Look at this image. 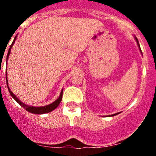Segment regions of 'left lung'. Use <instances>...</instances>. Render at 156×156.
Returning <instances> with one entry per match:
<instances>
[{
  "instance_id": "1",
  "label": "left lung",
  "mask_w": 156,
  "mask_h": 156,
  "mask_svg": "<svg viewBox=\"0 0 156 156\" xmlns=\"http://www.w3.org/2000/svg\"><path fill=\"white\" fill-rule=\"evenodd\" d=\"M135 40H136V41H137V45H138L139 48H140V52H141V50H140V45H139L138 40L137 39V37H135ZM141 53H142V52H141ZM118 114H119V112H118V113H115V114H113V115H110V116H114V115H118Z\"/></svg>"
}]
</instances>
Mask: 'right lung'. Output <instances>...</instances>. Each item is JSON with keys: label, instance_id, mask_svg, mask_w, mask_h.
Here are the masks:
<instances>
[{"label": "right lung", "instance_id": "right-lung-1", "mask_svg": "<svg viewBox=\"0 0 156 156\" xmlns=\"http://www.w3.org/2000/svg\"><path fill=\"white\" fill-rule=\"evenodd\" d=\"M16 40V37H15V39H14L13 42H12V45H11L10 48H9V50H8V55H7L6 62H8V57H9V55H10V53H11V48H12V46H13L14 43H15ZM6 82H7V85H8V91H9L10 94L12 95V97L13 98L15 99V100H16V101H17V102L19 103V105H20L23 106V107L25 108V109L27 110V111L30 112H31V113H34V114H44V113H48V112H50L53 111L54 109H55V108H57L58 106V105L60 104V102H61L62 98L63 90H62L61 94H60V96H59V97H58V98L57 100L55 101H54L53 103H51V104L48 105L41 106V107H35V106L27 105H26V104H24V103L22 102L21 101L19 100V99L18 98H16V95L12 93V90H10V88H9V87H8V79H7V74H6Z\"/></svg>", "mask_w": 156, "mask_h": 156}]
</instances>
